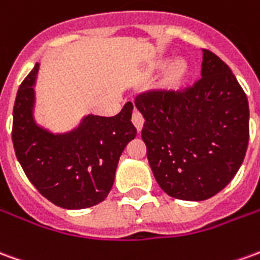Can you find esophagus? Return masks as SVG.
I'll return each instance as SVG.
<instances>
[{
	"label": "esophagus",
	"instance_id": "34e87169",
	"mask_svg": "<svg viewBox=\"0 0 260 260\" xmlns=\"http://www.w3.org/2000/svg\"><path fill=\"white\" fill-rule=\"evenodd\" d=\"M143 122H145V119H143L142 114L138 111V110H134V112H132V124L135 125L136 129L138 131L142 129Z\"/></svg>",
	"mask_w": 260,
	"mask_h": 260
}]
</instances>
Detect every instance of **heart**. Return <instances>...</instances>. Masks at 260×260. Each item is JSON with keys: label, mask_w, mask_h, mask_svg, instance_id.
<instances>
[{"label": "heart", "mask_w": 260, "mask_h": 260, "mask_svg": "<svg viewBox=\"0 0 260 260\" xmlns=\"http://www.w3.org/2000/svg\"><path fill=\"white\" fill-rule=\"evenodd\" d=\"M188 76V66L184 60H174L168 66L161 76L160 87L165 90H177L186 81Z\"/></svg>", "instance_id": "b5f03b06"}]
</instances>
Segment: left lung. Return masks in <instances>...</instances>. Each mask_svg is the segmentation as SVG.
Instances as JSON below:
<instances>
[{"mask_svg": "<svg viewBox=\"0 0 260 260\" xmlns=\"http://www.w3.org/2000/svg\"><path fill=\"white\" fill-rule=\"evenodd\" d=\"M156 181L170 197L203 201L237 174L249 142V105L231 69L203 49L201 79L135 99Z\"/></svg>", "mask_w": 260, "mask_h": 260, "instance_id": "8db88e82", "label": "left lung"}]
</instances>
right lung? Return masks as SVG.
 <instances>
[{
  "label": "right lung",
  "mask_w": 260,
  "mask_h": 260,
  "mask_svg": "<svg viewBox=\"0 0 260 260\" xmlns=\"http://www.w3.org/2000/svg\"><path fill=\"white\" fill-rule=\"evenodd\" d=\"M39 63L16 92L12 143L29 181L54 206L80 210L99 204L114 184L119 156L136 136L132 103L115 117L87 115L67 134H52L34 119Z\"/></svg>",
  "instance_id": "add662e5"
}]
</instances>
